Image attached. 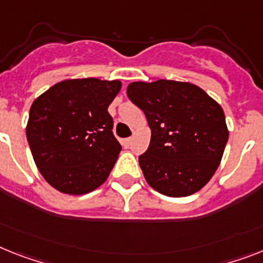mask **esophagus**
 I'll use <instances>...</instances> for the list:
<instances>
[{"label":"esophagus","mask_w":263,"mask_h":263,"mask_svg":"<svg viewBox=\"0 0 263 263\" xmlns=\"http://www.w3.org/2000/svg\"><path fill=\"white\" fill-rule=\"evenodd\" d=\"M131 143H132L131 138H127V139H124V140H123V144H124L125 147H129V145H131Z\"/></svg>","instance_id":"obj_1"}]
</instances>
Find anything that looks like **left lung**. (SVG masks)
Returning <instances> with one entry per match:
<instances>
[{"mask_svg":"<svg viewBox=\"0 0 263 263\" xmlns=\"http://www.w3.org/2000/svg\"><path fill=\"white\" fill-rule=\"evenodd\" d=\"M127 95L151 128L148 149L139 156L149 186L174 198L206 186L229 140L222 107L202 88L182 81H136Z\"/></svg>","mask_w":263,"mask_h":263,"instance_id":"obj_1","label":"left lung"}]
</instances>
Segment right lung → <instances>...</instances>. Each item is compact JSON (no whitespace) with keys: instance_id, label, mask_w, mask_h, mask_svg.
<instances>
[{"instance_id":"1","label":"right lung","mask_w":263,"mask_h":263,"mask_svg":"<svg viewBox=\"0 0 263 263\" xmlns=\"http://www.w3.org/2000/svg\"><path fill=\"white\" fill-rule=\"evenodd\" d=\"M121 83L73 79L54 84L33 101L26 138L44 179L81 195L107 180L121 151L108 114Z\"/></svg>"}]
</instances>
